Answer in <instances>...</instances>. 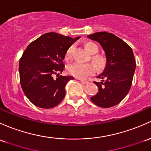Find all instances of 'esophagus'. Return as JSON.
Wrapping results in <instances>:
<instances>
[{
  "mask_svg": "<svg viewBox=\"0 0 151 151\" xmlns=\"http://www.w3.org/2000/svg\"><path fill=\"white\" fill-rule=\"evenodd\" d=\"M80 82H82V84H85V85H87V84L89 83L88 80H80Z\"/></svg>",
  "mask_w": 151,
  "mask_h": 151,
  "instance_id": "34e87169",
  "label": "esophagus"
}]
</instances>
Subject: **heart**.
I'll return each mask as SVG.
<instances>
[{
  "label": "heart",
  "instance_id": "b5f03b06",
  "mask_svg": "<svg viewBox=\"0 0 151 151\" xmlns=\"http://www.w3.org/2000/svg\"><path fill=\"white\" fill-rule=\"evenodd\" d=\"M85 47L90 54H94L98 50V47L96 44L93 42H87L85 44ZM71 50H72V46L68 48L65 54V58L66 60H69L71 55ZM92 61L96 65V68L99 70L102 69L106 64V61L104 58L100 55H95L92 56ZM95 67L92 63H82L76 62L69 65L67 67V72L71 75L77 77V78L84 79L86 78L89 75H91L94 73Z\"/></svg>",
  "mask_w": 151,
  "mask_h": 151
}]
</instances>
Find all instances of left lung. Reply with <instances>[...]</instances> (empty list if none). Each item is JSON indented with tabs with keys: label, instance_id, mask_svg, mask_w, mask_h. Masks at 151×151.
<instances>
[{
	"label": "left lung",
	"instance_id": "1",
	"mask_svg": "<svg viewBox=\"0 0 151 151\" xmlns=\"http://www.w3.org/2000/svg\"><path fill=\"white\" fill-rule=\"evenodd\" d=\"M88 37L102 46L106 58L104 70L98 76L102 82H94L98 92L90 100L100 107H112L121 102L131 88L136 67L132 49L112 33L99 32Z\"/></svg>",
	"mask_w": 151,
	"mask_h": 151
}]
</instances>
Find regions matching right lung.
<instances>
[{
	"label": "right lung",
	"mask_w": 151,
	"mask_h": 151,
	"mask_svg": "<svg viewBox=\"0 0 151 151\" xmlns=\"http://www.w3.org/2000/svg\"><path fill=\"white\" fill-rule=\"evenodd\" d=\"M80 37L71 38L55 32L42 35L25 49L19 60L20 83L24 93L35 106L50 109L66 95L71 76H58L64 69L66 50ZM57 74V78H53Z\"/></svg>",
	"instance_id": "add662e5"
}]
</instances>
